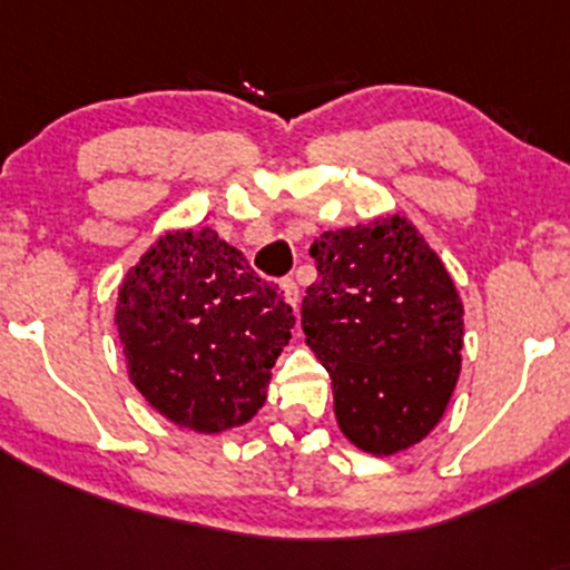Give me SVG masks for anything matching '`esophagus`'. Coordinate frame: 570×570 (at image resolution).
Wrapping results in <instances>:
<instances>
[{"label": "esophagus", "mask_w": 570, "mask_h": 570, "mask_svg": "<svg viewBox=\"0 0 570 570\" xmlns=\"http://www.w3.org/2000/svg\"><path fill=\"white\" fill-rule=\"evenodd\" d=\"M281 289H284L286 303H289L294 311H297V305H299V286L294 284L292 278H284V281H281Z\"/></svg>", "instance_id": "34e87169"}]
</instances>
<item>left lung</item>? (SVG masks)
Returning <instances> with one entry per match:
<instances>
[{
	"mask_svg": "<svg viewBox=\"0 0 570 570\" xmlns=\"http://www.w3.org/2000/svg\"><path fill=\"white\" fill-rule=\"evenodd\" d=\"M305 343L332 377L345 440L389 458L442 421L461 375L463 299L440 254L404 214L313 240Z\"/></svg>",
	"mask_w": 570,
	"mask_h": 570,
	"instance_id": "8db88e82",
	"label": "left lung"
}]
</instances>
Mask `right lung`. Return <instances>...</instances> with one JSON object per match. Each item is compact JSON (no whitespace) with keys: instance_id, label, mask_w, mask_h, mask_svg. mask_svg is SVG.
<instances>
[{"instance_id":"1","label":"right lung","mask_w":570,"mask_h":570,"mask_svg":"<svg viewBox=\"0 0 570 570\" xmlns=\"http://www.w3.org/2000/svg\"><path fill=\"white\" fill-rule=\"evenodd\" d=\"M128 381L174 426L222 434L267 399L294 313L212 227L163 233L115 303Z\"/></svg>"}]
</instances>
